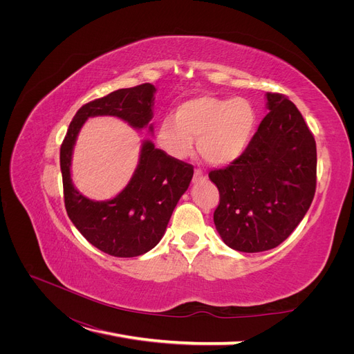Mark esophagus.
Masks as SVG:
<instances>
[{"label": "esophagus", "instance_id": "obj_1", "mask_svg": "<svg viewBox=\"0 0 354 354\" xmlns=\"http://www.w3.org/2000/svg\"><path fill=\"white\" fill-rule=\"evenodd\" d=\"M207 179V175L203 174L202 171H199V169H196L195 171V175H194V183H198V182H202V180H205Z\"/></svg>", "mask_w": 354, "mask_h": 354}]
</instances>
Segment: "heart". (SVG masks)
<instances>
[{
	"mask_svg": "<svg viewBox=\"0 0 354 354\" xmlns=\"http://www.w3.org/2000/svg\"><path fill=\"white\" fill-rule=\"evenodd\" d=\"M257 126L254 106L243 97L201 95L182 102L174 118L156 129V142L174 159H187L198 138V152L214 166H227L244 155Z\"/></svg>",
	"mask_w": 354,
	"mask_h": 354,
	"instance_id": "obj_1",
	"label": "heart"
}]
</instances>
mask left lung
Returning <instances> with one entry per match:
<instances>
[{"label": "left lung", "mask_w": 354, "mask_h": 354, "mask_svg": "<svg viewBox=\"0 0 354 354\" xmlns=\"http://www.w3.org/2000/svg\"><path fill=\"white\" fill-rule=\"evenodd\" d=\"M268 115L244 155L209 172L219 191L214 222L224 243L241 252L280 245L307 214L315 192L317 149L295 104L267 93Z\"/></svg>", "instance_id": "obj_1"}]
</instances>
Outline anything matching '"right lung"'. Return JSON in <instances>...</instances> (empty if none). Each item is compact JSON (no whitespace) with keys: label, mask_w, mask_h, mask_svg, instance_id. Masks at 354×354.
Returning a JSON list of instances; mask_svg holds the SVG:
<instances>
[{"label":"right lung","mask_w":354,"mask_h":354,"mask_svg":"<svg viewBox=\"0 0 354 354\" xmlns=\"http://www.w3.org/2000/svg\"><path fill=\"white\" fill-rule=\"evenodd\" d=\"M156 88L145 83L119 88L79 109L60 149L64 205L80 234L100 251L120 258L151 251L162 239L180 196L187 192L194 167L167 156L152 140H143L136 169L126 187L111 199L93 201L71 180V158L80 129L88 118L113 116L136 130L153 133Z\"/></svg>","instance_id":"add662e5"}]
</instances>
